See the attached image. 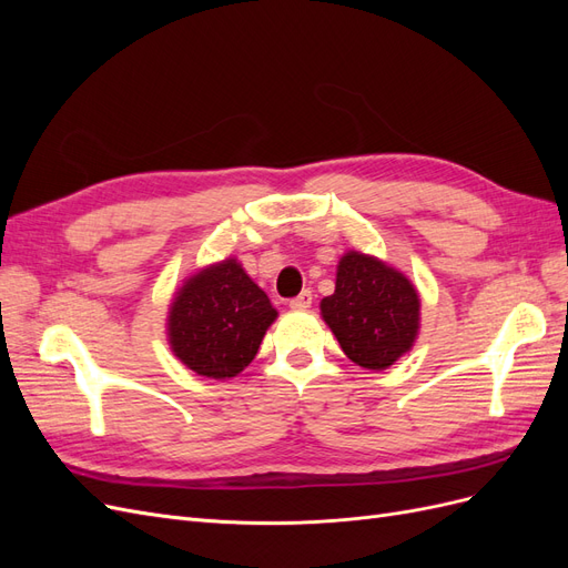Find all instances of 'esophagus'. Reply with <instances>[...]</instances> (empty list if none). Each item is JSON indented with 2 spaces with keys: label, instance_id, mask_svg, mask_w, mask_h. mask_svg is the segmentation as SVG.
<instances>
[{
  "label": "esophagus",
  "instance_id": "obj_1",
  "mask_svg": "<svg viewBox=\"0 0 568 568\" xmlns=\"http://www.w3.org/2000/svg\"><path fill=\"white\" fill-rule=\"evenodd\" d=\"M311 303H313V291L305 288V291H301L296 298L288 301V307H291V311H307V307H311Z\"/></svg>",
  "mask_w": 568,
  "mask_h": 568
}]
</instances>
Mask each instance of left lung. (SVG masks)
Wrapping results in <instances>:
<instances>
[{"instance_id": "1", "label": "left lung", "mask_w": 568, "mask_h": 568, "mask_svg": "<svg viewBox=\"0 0 568 568\" xmlns=\"http://www.w3.org/2000/svg\"><path fill=\"white\" fill-rule=\"evenodd\" d=\"M322 317L355 365L386 369L415 343L419 296L407 277L376 257L346 253L336 291L322 301Z\"/></svg>"}]
</instances>
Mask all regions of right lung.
Masks as SVG:
<instances>
[{"instance_id":"obj_1","label":"right lung","mask_w":568,"mask_h":568,"mask_svg":"<svg viewBox=\"0 0 568 568\" xmlns=\"http://www.w3.org/2000/svg\"><path fill=\"white\" fill-rule=\"evenodd\" d=\"M277 317L265 291L236 261L194 274L170 305V346L209 379H230L251 365Z\"/></svg>"}]
</instances>
